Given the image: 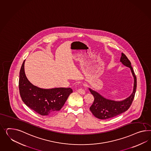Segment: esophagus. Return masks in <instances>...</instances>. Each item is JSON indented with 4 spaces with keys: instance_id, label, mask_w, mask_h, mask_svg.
Instances as JSON below:
<instances>
[{
    "instance_id": "obj_1",
    "label": "esophagus",
    "mask_w": 151,
    "mask_h": 151,
    "mask_svg": "<svg viewBox=\"0 0 151 151\" xmlns=\"http://www.w3.org/2000/svg\"><path fill=\"white\" fill-rule=\"evenodd\" d=\"M77 91L79 94H82V95H84V94L86 93L85 91H84L83 89H82V88H80V89H78Z\"/></svg>"
}]
</instances>
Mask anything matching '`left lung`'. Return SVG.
Wrapping results in <instances>:
<instances>
[{"mask_svg": "<svg viewBox=\"0 0 151 151\" xmlns=\"http://www.w3.org/2000/svg\"><path fill=\"white\" fill-rule=\"evenodd\" d=\"M120 62L123 65L129 67L134 77V88L132 93L127 98L116 101L107 99L96 91L89 88V91L94 98V103L90 107V110L94 116L101 120L112 118L125 112L129 109L133 101L137 87V79L131 66V63L127 57L123 53H121Z\"/></svg>", "mask_w": 151, "mask_h": 151, "instance_id": "8db88e82", "label": "left lung"}]
</instances>
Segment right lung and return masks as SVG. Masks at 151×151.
<instances>
[{
    "label": "right lung",
    "instance_id": "right-lung-1",
    "mask_svg": "<svg viewBox=\"0 0 151 151\" xmlns=\"http://www.w3.org/2000/svg\"><path fill=\"white\" fill-rule=\"evenodd\" d=\"M23 62L19 76V91L23 102L42 116L51 115L60 110L69 95L70 88L43 89L34 86L27 78Z\"/></svg>",
    "mask_w": 151,
    "mask_h": 151
}]
</instances>
